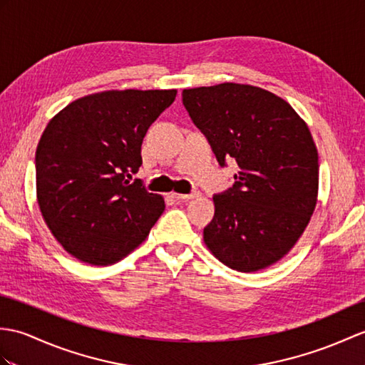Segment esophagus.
Returning a JSON list of instances; mask_svg holds the SVG:
<instances>
[{
  "instance_id": "34e87169",
  "label": "esophagus",
  "mask_w": 365,
  "mask_h": 365,
  "mask_svg": "<svg viewBox=\"0 0 365 365\" xmlns=\"http://www.w3.org/2000/svg\"><path fill=\"white\" fill-rule=\"evenodd\" d=\"M173 197H174L175 200L186 202V200H190V199L199 197V192H197V191H194V192H191V194H179V192H174V194H173Z\"/></svg>"
}]
</instances>
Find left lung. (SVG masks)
Segmentation results:
<instances>
[{
    "label": "left lung",
    "mask_w": 365,
    "mask_h": 365,
    "mask_svg": "<svg viewBox=\"0 0 365 365\" xmlns=\"http://www.w3.org/2000/svg\"><path fill=\"white\" fill-rule=\"evenodd\" d=\"M192 123L222 168L235 160L232 188L215 194L203 228L211 253L240 272L282 259L314 213L319 155L307 123L274 93L244 83L183 90Z\"/></svg>",
    "instance_id": "left-lung-1"
}]
</instances>
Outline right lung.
<instances>
[{"mask_svg":"<svg viewBox=\"0 0 365 365\" xmlns=\"http://www.w3.org/2000/svg\"><path fill=\"white\" fill-rule=\"evenodd\" d=\"M177 90H110L76 99L46 125L36 152L37 202L54 238L95 266L146 240L165 200L141 180V144Z\"/></svg>","mask_w":365,"mask_h":365,"instance_id":"add662e5","label":"right lung"}]
</instances>
